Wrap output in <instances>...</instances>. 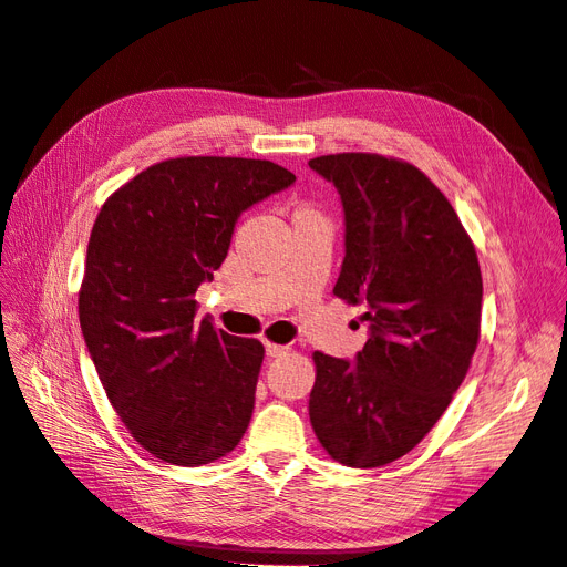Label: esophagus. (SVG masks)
Segmentation results:
<instances>
[{
	"instance_id": "esophagus-1",
	"label": "esophagus",
	"mask_w": 567,
	"mask_h": 567,
	"mask_svg": "<svg viewBox=\"0 0 567 567\" xmlns=\"http://www.w3.org/2000/svg\"><path fill=\"white\" fill-rule=\"evenodd\" d=\"M265 348H267V357H281L288 352L286 346H277V342H265Z\"/></svg>"
}]
</instances>
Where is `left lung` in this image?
<instances>
[{"instance_id":"obj_1","label":"left lung","mask_w":567,"mask_h":567,"mask_svg":"<svg viewBox=\"0 0 567 567\" xmlns=\"http://www.w3.org/2000/svg\"><path fill=\"white\" fill-rule=\"evenodd\" d=\"M310 167L346 208V260L333 293L364 305L371 338L357 362L315 352L310 421L321 447L352 468L409 454L431 433L480 340L483 274L468 231L416 165L331 153Z\"/></svg>"}]
</instances>
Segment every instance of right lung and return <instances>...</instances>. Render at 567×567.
<instances>
[{
    "instance_id": "add662e5",
    "label": "right lung",
    "mask_w": 567,
    "mask_h": 567,
    "mask_svg": "<svg viewBox=\"0 0 567 567\" xmlns=\"http://www.w3.org/2000/svg\"><path fill=\"white\" fill-rule=\"evenodd\" d=\"M293 182L271 161L182 156L101 205L78 298L82 336L115 414L161 461L203 466L246 433L265 348L198 323L194 296L225 262L238 215Z\"/></svg>"
}]
</instances>
